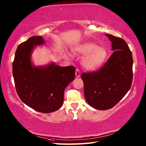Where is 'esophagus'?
I'll list each match as a JSON object with an SVG mask.
<instances>
[{
	"mask_svg": "<svg viewBox=\"0 0 146 146\" xmlns=\"http://www.w3.org/2000/svg\"><path fill=\"white\" fill-rule=\"evenodd\" d=\"M75 75L76 77H80V70L78 69H76V71H75Z\"/></svg>",
	"mask_w": 146,
	"mask_h": 146,
	"instance_id": "obj_1",
	"label": "esophagus"
}]
</instances>
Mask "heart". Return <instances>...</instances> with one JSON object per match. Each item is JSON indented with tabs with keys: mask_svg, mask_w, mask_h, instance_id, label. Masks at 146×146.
<instances>
[{
	"mask_svg": "<svg viewBox=\"0 0 146 146\" xmlns=\"http://www.w3.org/2000/svg\"><path fill=\"white\" fill-rule=\"evenodd\" d=\"M73 54L85 56L82 63L83 68L87 70L98 69L105 63L108 56L106 48L92 42H85L76 46L73 49Z\"/></svg>",
	"mask_w": 146,
	"mask_h": 146,
	"instance_id": "1",
	"label": "heart"
}]
</instances>
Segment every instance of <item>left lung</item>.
<instances>
[{"label": "left lung", "instance_id": "left-lung-1", "mask_svg": "<svg viewBox=\"0 0 146 146\" xmlns=\"http://www.w3.org/2000/svg\"><path fill=\"white\" fill-rule=\"evenodd\" d=\"M113 54L100 70L83 73L84 95L87 103L100 110L114 107L127 94L132 82L133 59L126 42L106 34Z\"/></svg>", "mask_w": 146, "mask_h": 146}]
</instances>
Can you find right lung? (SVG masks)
I'll use <instances>...</instances> for the list:
<instances>
[{"instance_id":"obj_1","label":"right lung","mask_w":146,"mask_h":146,"mask_svg":"<svg viewBox=\"0 0 146 146\" xmlns=\"http://www.w3.org/2000/svg\"><path fill=\"white\" fill-rule=\"evenodd\" d=\"M44 44L41 36H33L18 46L12 63L15 89L23 103L36 111L51 113L63 103L64 89L75 77L73 66L51 63L36 66L31 55L36 46Z\"/></svg>"}]
</instances>
